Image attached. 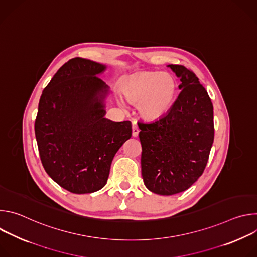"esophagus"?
<instances>
[{
  "instance_id": "34e87169",
  "label": "esophagus",
  "mask_w": 257,
  "mask_h": 257,
  "mask_svg": "<svg viewBox=\"0 0 257 257\" xmlns=\"http://www.w3.org/2000/svg\"><path fill=\"white\" fill-rule=\"evenodd\" d=\"M138 133H139L138 127L136 126V124H133V126H132V136H133V137H137V136H138Z\"/></svg>"
}]
</instances>
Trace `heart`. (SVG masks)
Segmentation results:
<instances>
[{
	"label": "heart",
	"instance_id": "heart-1",
	"mask_svg": "<svg viewBox=\"0 0 257 257\" xmlns=\"http://www.w3.org/2000/svg\"><path fill=\"white\" fill-rule=\"evenodd\" d=\"M177 81L169 73L142 72L130 76L123 85L128 101L138 104L142 118L155 121L165 116L177 95Z\"/></svg>",
	"mask_w": 257,
	"mask_h": 257
}]
</instances>
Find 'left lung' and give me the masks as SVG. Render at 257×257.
Segmentation results:
<instances>
[{
  "label": "left lung",
  "mask_w": 257,
  "mask_h": 257,
  "mask_svg": "<svg viewBox=\"0 0 257 257\" xmlns=\"http://www.w3.org/2000/svg\"><path fill=\"white\" fill-rule=\"evenodd\" d=\"M181 89L170 111L153 123L138 125L141 174L149 190L161 195L185 191L202 175L213 143V106L194 73L169 65Z\"/></svg>",
  "instance_id": "1"
}]
</instances>
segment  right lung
<instances>
[{"instance_id":"add662e5","label":"right lung","mask_w":257,"mask_h":257,"mask_svg":"<svg viewBox=\"0 0 257 257\" xmlns=\"http://www.w3.org/2000/svg\"><path fill=\"white\" fill-rule=\"evenodd\" d=\"M104 65L74 58L44 89L34 123L42 164L64 189L92 193L108 178L112 161L131 137L129 121L104 118L108 87L96 75Z\"/></svg>"}]
</instances>
